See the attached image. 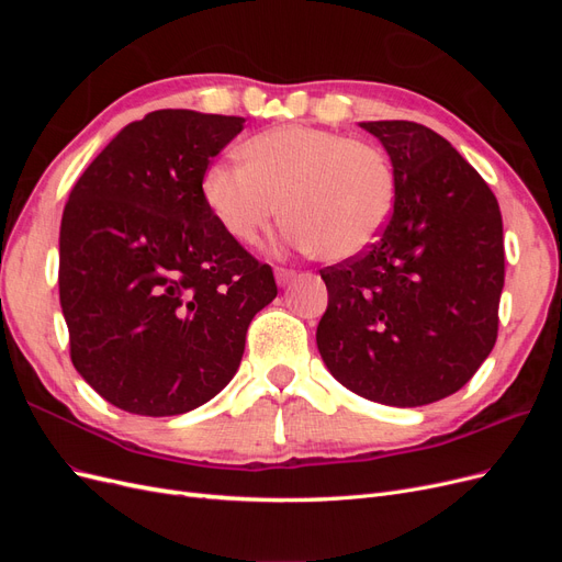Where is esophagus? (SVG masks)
<instances>
[{"label": "esophagus", "mask_w": 562, "mask_h": 562, "mask_svg": "<svg viewBox=\"0 0 562 562\" xmlns=\"http://www.w3.org/2000/svg\"><path fill=\"white\" fill-rule=\"evenodd\" d=\"M297 277L295 269H288V267H277V283L279 285H288L293 279Z\"/></svg>", "instance_id": "1"}]
</instances>
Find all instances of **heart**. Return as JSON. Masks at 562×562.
Segmentation results:
<instances>
[{
	"instance_id": "obj_1",
	"label": "heart",
	"mask_w": 562,
	"mask_h": 562,
	"mask_svg": "<svg viewBox=\"0 0 562 562\" xmlns=\"http://www.w3.org/2000/svg\"><path fill=\"white\" fill-rule=\"evenodd\" d=\"M244 164L217 161L201 192L229 236L255 244L281 215L288 241L323 260H349L372 246L396 199V171L375 143L285 124L252 135Z\"/></svg>"
}]
</instances>
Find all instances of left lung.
Returning a JSON list of instances; mask_svg holds the SVG:
<instances>
[{
    "instance_id": "obj_1",
    "label": "left lung",
    "mask_w": 562,
    "mask_h": 562,
    "mask_svg": "<svg viewBox=\"0 0 562 562\" xmlns=\"http://www.w3.org/2000/svg\"><path fill=\"white\" fill-rule=\"evenodd\" d=\"M396 171L378 241L321 269L328 310L316 345L359 396L415 407L462 389L497 342L504 288L499 203L479 171L415 122L361 124Z\"/></svg>"
}]
</instances>
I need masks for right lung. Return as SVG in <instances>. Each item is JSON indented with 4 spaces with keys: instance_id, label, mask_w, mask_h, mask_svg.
Segmentation results:
<instances>
[{
    "instance_id": "obj_1",
    "label": "right lung",
    "mask_w": 562,
    "mask_h": 562,
    "mask_svg": "<svg viewBox=\"0 0 562 562\" xmlns=\"http://www.w3.org/2000/svg\"><path fill=\"white\" fill-rule=\"evenodd\" d=\"M244 116L157 110L89 164L65 203L58 288L70 359L133 415L194 411L241 363L274 271L225 232L201 180Z\"/></svg>"
}]
</instances>
